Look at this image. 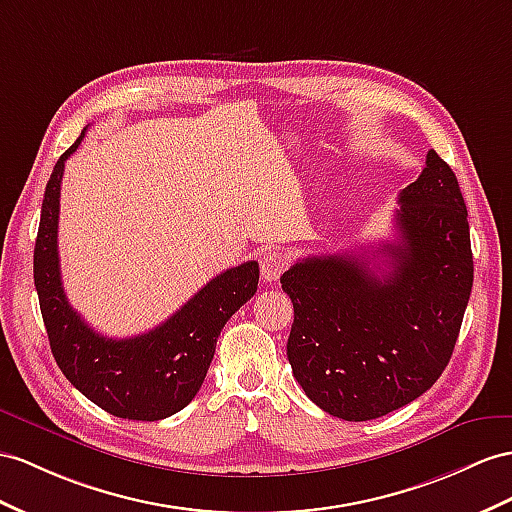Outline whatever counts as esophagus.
Returning a JSON list of instances; mask_svg holds the SVG:
<instances>
[{
    "label": "esophagus",
    "instance_id": "esophagus-1",
    "mask_svg": "<svg viewBox=\"0 0 512 512\" xmlns=\"http://www.w3.org/2000/svg\"><path fill=\"white\" fill-rule=\"evenodd\" d=\"M287 264H285V257L277 251H268L261 255L259 259V270H261V279H264L266 283H272L277 281L281 274L285 272Z\"/></svg>",
    "mask_w": 512,
    "mask_h": 512
}]
</instances>
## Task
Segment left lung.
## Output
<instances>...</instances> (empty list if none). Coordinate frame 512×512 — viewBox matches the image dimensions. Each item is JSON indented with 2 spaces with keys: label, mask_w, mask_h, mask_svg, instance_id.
<instances>
[{
  "label": "left lung",
  "mask_w": 512,
  "mask_h": 512,
  "mask_svg": "<svg viewBox=\"0 0 512 512\" xmlns=\"http://www.w3.org/2000/svg\"><path fill=\"white\" fill-rule=\"evenodd\" d=\"M398 203L393 244L372 257L298 259L281 277L294 305L287 359L296 381L348 422L387 415L437 383L474 285L467 207L435 151ZM376 254L388 257L387 271L369 266Z\"/></svg>",
  "instance_id": "left-lung-1"
}]
</instances>
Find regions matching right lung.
<instances>
[{"label":"right lung","instance_id":"right-lung-1","mask_svg":"<svg viewBox=\"0 0 512 512\" xmlns=\"http://www.w3.org/2000/svg\"><path fill=\"white\" fill-rule=\"evenodd\" d=\"M86 134L60 155L41 209L34 246V285L51 352L84 396L116 417L155 422L188 406L201 389L227 320L257 292L259 266L246 261L220 272L166 322L136 337L112 339L82 320L60 277L58 214L64 162Z\"/></svg>","mask_w":512,"mask_h":512}]
</instances>
